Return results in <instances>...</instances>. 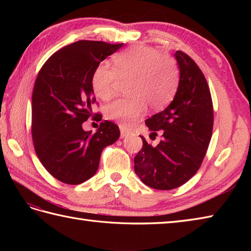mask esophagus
Segmentation results:
<instances>
[{
    "label": "esophagus",
    "instance_id": "1",
    "mask_svg": "<svg viewBox=\"0 0 251 251\" xmlns=\"http://www.w3.org/2000/svg\"><path fill=\"white\" fill-rule=\"evenodd\" d=\"M120 130H121V138H124L127 135L130 134V130L127 129L126 127L123 126V125H120Z\"/></svg>",
    "mask_w": 251,
    "mask_h": 251
}]
</instances>
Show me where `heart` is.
Listing matches in <instances>:
<instances>
[{
  "label": "heart",
  "mask_w": 251,
  "mask_h": 251,
  "mask_svg": "<svg viewBox=\"0 0 251 251\" xmlns=\"http://www.w3.org/2000/svg\"><path fill=\"white\" fill-rule=\"evenodd\" d=\"M120 79H129V96L115 100L105 108V116L129 126L143 114L147 106L154 111L164 109L175 97L180 72L173 58L148 45H135L113 58V67L99 63L92 75V88L102 100L115 95Z\"/></svg>",
  "instance_id": "heart-1"
}]
</instances>
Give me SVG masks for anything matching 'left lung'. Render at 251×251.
I'll return each instance as SVG.
<instances>
[{
	"instance_id": "1",
	"label": "left lung",
	"mask_w": 251,
	"mask_h": 251,
	"mask_svg": "<svg viewBox=\"0 0 251 251\" xmlns=\"http://www.w3.org/2000/svg\"><path fill=\"white\" fill-rule=\"evenodd\" d=\"M180 70L179 86L173 102L146 121L157 146H143L135 156V173L143 183L156 190H173L184 184L200 169L214 127V106L201 70L185 52L175 54Z\"/></svg>"
}]
</instances>
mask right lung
<instances>
[{
    "mask_svg": "<svg viewBox=\"0 0 251 251\" xmlns=\"http://www.w3.org/2000/svg\"><path fill=\"white\" fill-rule=\"evenodd\" d=\"M123 46L101 41H77L52 54L41 68L32 93V140L40 162L67 184L92 178L106 146L120 137L119 126L101 122L96 132L83 123L94 113L92 75L99 63Z\"/></svg>",
    "mask_w": 251,
    "mask_h": 251,
    "instance_id": "1",
    "label": "right lung"
}]
</instances>
